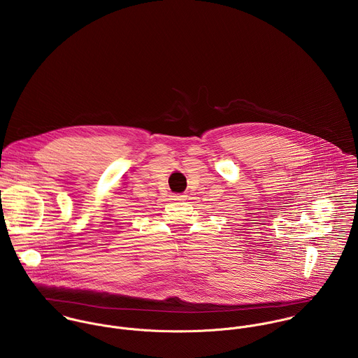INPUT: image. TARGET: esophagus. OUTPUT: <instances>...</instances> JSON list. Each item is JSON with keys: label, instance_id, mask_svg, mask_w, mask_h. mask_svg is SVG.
<instances>
[{"label": "esophagus", "instance_id": "1", "mask_svg": "<svg viewBox=\"0 0 358 358\" xmlns=\"http://www.w3.org/2000/svg\"><path fill=\"white\" fill-rule=\"evenodd\" d=\"M172 200L183 201V200H186V196H185V194H173V196H172Z\"/></svg>", "mask_w": 358, "mask_h": 358}]
</instances>
